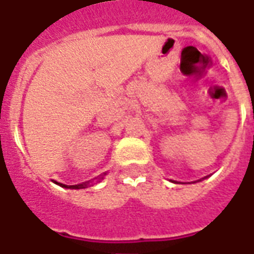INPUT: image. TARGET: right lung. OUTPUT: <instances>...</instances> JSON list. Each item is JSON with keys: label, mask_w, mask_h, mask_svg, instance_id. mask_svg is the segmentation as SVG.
<instances>
[{"label": "right lung", "mask_w": 254, "mask_h": 254, "mask_svg": "<svg viewBox=\"0 0 254 254\" xmlns=\"http://www.w3.org/2000/svg\"><path fill=\"white\" fill-rule=\"evenodd\" d=\"M58 185H60L62 187H65V189H84V187L87 186V183H83V185H76V186H69V187H67L65 185H62V183H58Z\"/></svg>", "instance_id": "add662e5"}]
</instances>
